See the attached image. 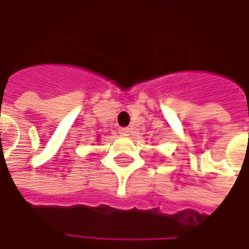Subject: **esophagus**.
Returning <instances> with one entry per match:
<instances>
[{"label": "esophagus", "mask_w": 249, "mask_h": 249, "mask_svg": "<svg viewBox=\"0 0 249 249\" xmlns=\"http://www.w3.org/2000/svg\"><path fill=\"white\" fill-rule=\"evenodd\" d=\"M119 133L120 134H123V136H127V134H129V129H127V127H120Z\"/></svg>", "instance_id": "34e87169"}]
</instances>
